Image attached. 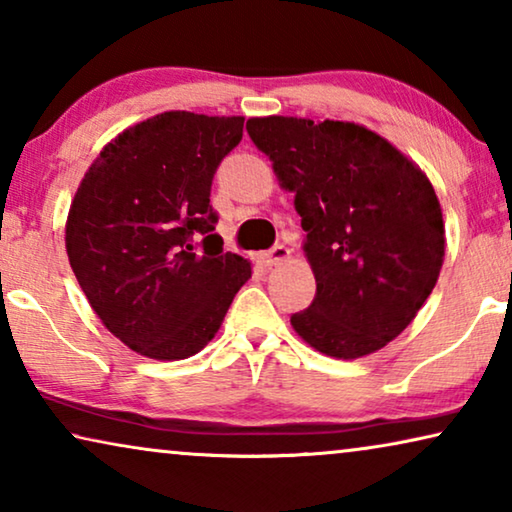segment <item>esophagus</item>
<instances>
[{
	"label": "esophagus",
	"mask_w": 512,
	"mask_h": 512,
	"mask_svg": "<svg viewBox=\"0 0 512 512\" xmlns=\"http://www.w3.org/2000/svg\"><path fill=\"white\" fill-rule=\"evenodd\" d=\"M291 258V249L286 244H274L270 251H265V263L268 265H279Z\"/></svg>",
	"instance_id": "esophagus-1"
}]
</instances>
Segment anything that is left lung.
<instances>
[{
  "instance_id": "1",
  "label": "left lung",
  "mask_w": 512,
  "mask_h": 512,
  "mask_svg": "<svg viewBox=\"0 0 512 512\" xmlns=\"http://www.w3.org/2000/svg\"><path fill=\"white\" fill-rule=\"evenodd\" d=\"M247 131L295 194L316 298L291 325L330 358L355 360L402 335L446 256L441 203L427 175L355 122L251 117Z\"/></svg>"
}]
</instances>
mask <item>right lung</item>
Returning a JSON list of instances; mask_svg holds the SVG:
<instances>
[{"label":"right lung","mask_w":512,"mask_h":512,"mask_svg":"<svg viewBox=\"0 0 512 512\" xmlns=\"http://www.w3.org/2000/svg\"><path fill=\"white\" fill-rule=\"evenodd\" d=\"M242 127L235 115H154L110 140L73 196L71 270L101 323L145 358L196 355L251 277L247 258L224 251L210 205L212 177Z\"/></svg>","instance_id":"1"}]
</instances>
